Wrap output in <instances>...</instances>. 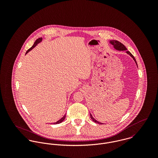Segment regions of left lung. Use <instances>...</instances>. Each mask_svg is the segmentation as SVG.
I'll list each match as a JSON object with an SVG mask.
<instances>
[{
  "instance_id": "left-lung-1",
  "label": "left lung",
  "mask_w": 158,
  "mask_h": 158,
  "mask_svg": "<svg viewBox=\"0 0 158 158\" xmlns=\"http://www.w3.org/2000/svg\"><path fill=\"white\" fill-rule=\"evenodd\" d=\"M110 44H111L114 46V48L115 49H116L117 50H118V51H123V50H126L127 53V54H128L130 56H131L133 58L134 61H135L136 65L137 66V62H136V61H135V58L134 57V56H133V55H132V54H131L129 51H127V48H126V47H125V45H123V44H122L121 43H120L119 41H116V40H111V41H110ZM90 116L91 119H92L94 122H95V123H99V124H103L102 123L99 122L98 121L96 120H95V119L92 117V115H91V114H90Z\"/></svg>"
}]
</instances>
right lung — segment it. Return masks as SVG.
Instances as JSON below:
<instances>
[{
  "instance_id": "right-lung-1",
  "label": "right lung",
  "mask_w": 158,
  "mask_h": 158,
  "mask_svg": "<svg viewBox=\"0 0 158 158\" xmlns=\"http://www.w3.org/2000/svg\"><path fill=\"white\" fill-rule=\"evenodd\" d=\"M42 40H43V38H38V39H37L36 41H35V43H34V44L33 45V46L31 47V48H30L27 52H26V53H25V55L28 53V52H29L30 50H31L36 45H37L38 44H39L41 41H42ZM65 118H66V114L61 118V119H60L58 121H57L56 122H55L54 123V124H58V123H61L64 119H65Z\"/></svg>"
}]
</instances>
